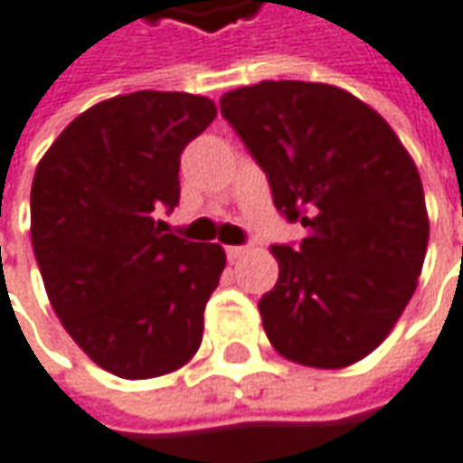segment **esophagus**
<instances>
[{"label": "esophagus", "mask_w": 463, "mask_h": 463, "mask_svg": "<svg viewBox=\"0 0 463 463\" xmlns=\"http://www.w3.org/2000/svg\"><path fill=\"white\" fill-rule=\"evenodd\" d=\"M225 253H228V259H231V261H238L241 256H246V253H249V246H228Z\"/></svg>", "instance_id": "esophagus-1"}]
</instances>
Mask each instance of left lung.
<instances>
[{
    "mask_svg": "<svg viewBox=\"0 0 463 463\" xmlns=\"http://www.w3.org/2000/svg\"><path fill=\"white\" fill-rule=\"evenodd\" d=\"M271 202L300 222L274 243L277 285L259 300L274 350L345 368L371 354L407 308L428 251L422 181L393 129L350 92L321 82H259L220 98Z\"/></svg>",
    "mask_w": 463,
    "mask_h": 463,
    "instance_id": "left-lung-1",
    "label": "left lung"
}]
</instances>
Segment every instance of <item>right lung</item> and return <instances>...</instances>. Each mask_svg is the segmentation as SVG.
<instances>
[{
	"instance_id": "add662e5",
	"label": "right lung",
	"mask_w": 463,
	"mask_h": 463,
	"mask_svg": "<svg viewBox=\"0 0 463 463\" xmlns=\"http://www.w3.org/2000/svg\"><path fill=\"white\" fill-rule=\"evenodd\" d=\"M217 109L192 92L139 90L80 113L35 168L31 238L61 326L103 371L155 378L202 345L225 251L163 232L181 199V152Z\"/></svg>"
}]
</instances>
